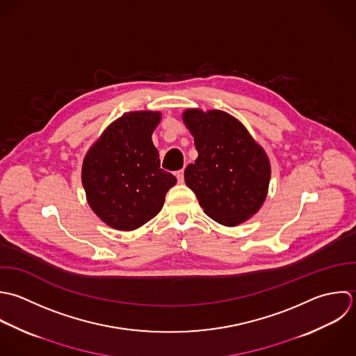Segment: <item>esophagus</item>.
Segmentation results:
<instances>
[{
    "instance_id": "esophagus-1",
    "label": "esophagus",
    "mask_w": 356,
    "mask_h": 356,
    "mask_svg": "<svg viewBox=\"0 0 356 356\" xmlns=\"http://www.w3.org/2000/svg\"><path fill=\"white\" fill-rule=\"evenodd\" d=\"M176 177H177V181L181 184L183 181H184V170L181 169V170H179V172H176Z\"/></svg>"
}]
</instances>
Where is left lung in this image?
I'll return each instance as SVG.
<instances>
[{"label":"left lung","mask_w":356,"mask_h":356,"mask_svg":"<svg viewBox=\"0 0 356 356\" xmlns=\"http://www.w3.org/2000/svg\"><path fill=\"white\" fill-rule=\"evenodd\" d=\"M183 122L198 151L195 163L184 170L186 184L215 222L227 227L244 223L268 195L270 162L265 149L225 111L186 109Z\"/></svg>","instance_id":"left-lung-1"}]
</instances>
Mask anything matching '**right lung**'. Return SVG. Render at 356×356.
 <instances>
[{
	"mask_svg": "<svg viewBox=\"0 0 356 356\" xmlns=\"http://www.w3.org/2000/svg\"><path fill=\"white\" fill-rule=\"evenodd\" d=\"M158 111L126 112L87 151L81 183L92 212L109 227L131 232L159 213L176 177L161 169L152 131Z\"/></svg>",
	"mask_w": 356,
	"mask_h": 356,
	"instance_id": "1",
	"label": "right lung"
}]
</instances>
